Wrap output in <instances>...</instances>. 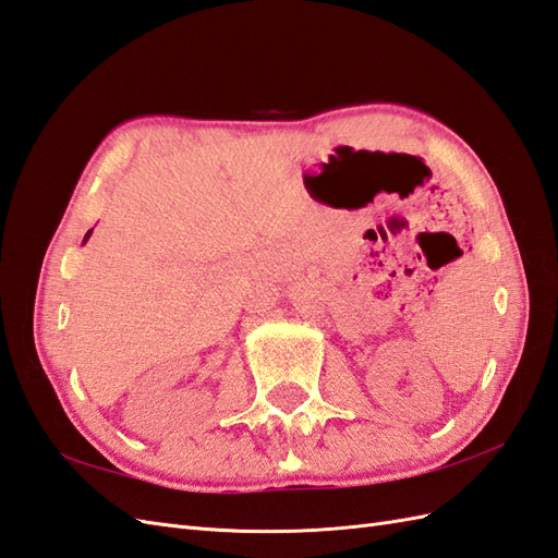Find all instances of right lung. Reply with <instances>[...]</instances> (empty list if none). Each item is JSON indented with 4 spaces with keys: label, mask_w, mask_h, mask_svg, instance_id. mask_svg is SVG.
<instances>
[{
    "label": "right lung",
    "mask_w": 558,
    "mask_h": 558,
    "mask_svg": "<svg viewBox=\"0 0 558 558\" xmlns=\"http://www.w3.org/2000/svg\"><path fill=\"white\" fill-rule=\"evenodd\" d=\"M89 235H92V231H89V233H87V235H84V242H87V240H89Z\"/></svg>",
    "instance_id": "1"
}]
</instances>
